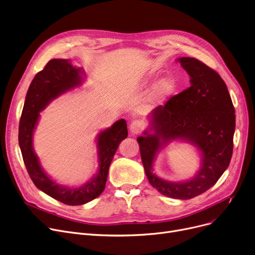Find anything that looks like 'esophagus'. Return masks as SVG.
<instances>
[{
  "mask_svg": "<svg viewBox=\"0 0 255 255\" xmlns=\"http://www.w3.org/2000/svg\"><path fill=\"white\" fill-rule=\"evenodd\" d=\"M129 130L131 133L137 134L143 130V124L140 121H133L129 125Z\"/></svg>",
  "mask_w": 255,
  "mask_h": 255,
  "instance_id": "esophagus-1",
  "label": "esophagus"
}]
</instances>
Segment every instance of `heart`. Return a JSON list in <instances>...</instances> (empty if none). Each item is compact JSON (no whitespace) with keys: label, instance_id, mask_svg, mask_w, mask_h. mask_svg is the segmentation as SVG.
Returning a JSON list of instances; mask_svg holds the SVG:
<instances>
[{"label":"heart","instance_id":"obj_1","mask_svg":"<svg viewBox=\"0 0 255 255\" xmlns=\"http://www.w3.org/2000/svg\"><path fill=\"white\" fill-rule=\"evenodd\" d=\"M150 84V80H147L144 85ZM176 89V81L174 78L167 76L160 79L153 87L151 93V101L153 103H161L166 101L172 94H174Z\"/></svg>","mask_w":255,"mask_h":255}]
</instances>
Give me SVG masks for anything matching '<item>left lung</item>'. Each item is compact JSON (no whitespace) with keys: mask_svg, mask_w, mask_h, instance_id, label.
<instances>
[{"mask_svg":"<svg viewBox=\"0 0 255 255\" xmlns=\"http://www.w3.org/2000/svg\"><path fill=\"white\" fill-rule=\"evenodd\" d=\"M190 76V86L150 114V130L138 137L148 181L163 196L189 200L212 187L229 167L236 128L235 108L220 75L193 57L178 58ZM176 138L197 145L202 152L198 174L190 181L169 183L152 171L156 152Z\"/></svg>","mask_w":255,"mask_h":255,"instance_id":"8db88e82","label":"left lung"}]
</instances>
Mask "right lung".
<instances>
[{
  "instance_id": "right-lung-1",
  "label": "right lung",
  "mask_w": 255,
  "mask_h": 255,
  "mask_svg": "<svg viewBox=\"0 0 255 255\" xmlns=\"http://www.w3.org/2000/svg\"><path fill=\"white\" fill-rule=\"evenodd\" d=\"M81 69L73 67L68 59L54 58L36 74L26 93L20 117L18 142L27 173L34 184L51 198L70 206H78L98 198L106 186L108 171L113 156L123 140L128 137L125 119L98 136L99 171L91 181L77 188L59 185L47 176L40 166L33 149V132L40 112L59 95L81 84Z\"/></svg>"
}]
</instances>
